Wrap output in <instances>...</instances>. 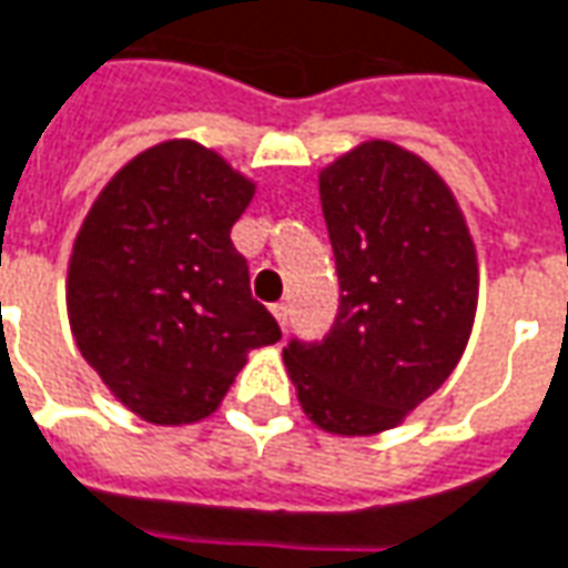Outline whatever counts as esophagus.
<instances>
[{
	"mask_svg": "<svg viewBox=\"0 0 568 568\" xmlns=\"http://www.w3.org/2000/svg\"><path fill=\"white\" fill-rule=\"evenodd\" d=\"M272 315H275V322L281 324V327H287V315H291V308H287V303H275V306H272Z\"/></svg>",
	"mask_w": 568,
	"mask_h": 568,
	"instance_id": "esophagus-1",
	"label": "esophagus"
}]
</instances>
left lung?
I'll use <instances>...</instances> for the list:
<instances>
[{"mask_svg":"<svg viewBox=\"0 0 568 568\" xmlns=\"http://www.w3.org/2000/svg\"><path fill=\"white\" fill-rule=\"evenodd\" d=\"M339 312L322 343L291 339L287 377L334 436L398 426L455 371L479 303V262L460 203L402 144L371 139L318 172Z\"/></svg>","mask_w":568,"mask_h":568,"instance_id":"8db88e82","label":"left lung"}]
</instances>
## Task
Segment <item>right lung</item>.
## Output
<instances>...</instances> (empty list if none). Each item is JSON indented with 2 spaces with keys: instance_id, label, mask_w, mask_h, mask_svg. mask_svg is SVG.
I'll use <instances>...</instances> for the list:
<instances>
[{
  "instance_id": "add662e5",
  "label": "right lung",
  "mask_w": 568,
  "mask_h": 568,
  "mask_svg": "<svg viewBox=\"0 0 568 568\" xmlns=\"http://www.w3.org/2000/svg\"><path fill=\"white\" fill-rule=\"evenodd\" d=\"M253 194L256 182L213 148L170 139L113 172L82 219L70 331L111 396L148 424L210 417L246 355L281 339L232 244Z\"/></svg>"
}]
</instances>
